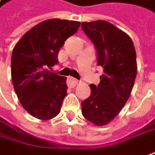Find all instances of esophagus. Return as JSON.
I'll list each match as a JSON object with an SVG mask.
<instances>
[{
	"mask_svg": "<svg viewBox=\"0 0 155 155\" xmlns=\"http://www.w3.org/2000/svg\"><path fill=\"white\" fill-rule=\"evenodd\" d=\"M78 84V80L74 79L73 77H68V85L71 87H74V86H76Z\"/></svg>",
	"mask_w": 155,
	"mask_h": 155,
	"instance_id": "esophagus-1",
	"label": "esophagus"
}]
</instances>
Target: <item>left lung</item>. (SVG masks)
<instances>
[{"label": "left lung", "mask_w": 155, "mask_h": 155, "mask_svg": "<svg viewBox=\"0 0 155 155\" xmlns=\"http://www.w3.org/2000/svg\"><path fill=\"white\" fill-rule=\"evenodd\" d=\"M81 28L94 45L97 65L103 68L100 83L90 85V96L81 102V113L92 123L104 126L130 96L137 74L136 53L131 38L107 21L81 22Z\"/></svg>", "instance_id": "obj_1"}]
</instances>
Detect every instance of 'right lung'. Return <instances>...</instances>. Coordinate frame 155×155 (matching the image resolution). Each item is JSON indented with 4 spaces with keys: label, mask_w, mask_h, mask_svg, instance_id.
Instances as JSON below:
<instances>
[{
    "label": "right lung",
    "mask_w": 155,
    "mask_h": 155,
    "mask_svg": "<svg viewBox=\"0 0 155 155\" xmlns=\"http://www.w3.org/2000/svg\"><path fill=\"white\" fill-rule=\"evenodd\" d=\"M80 24L61 19L44 21L28 31L14 48L12 82L21 104L32 116L45 120L61 111L67 95V78L48 68L58 64L60 48Z\"/></svg>",
    "instance_id": "1"
}]
</instances>
